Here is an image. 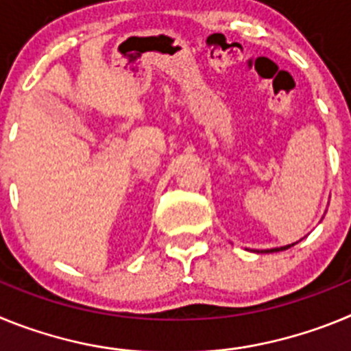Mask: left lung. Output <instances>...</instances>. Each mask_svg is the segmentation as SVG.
<instances>
[{
	"instance_id": "obj_1",
	"label": "left lung",
	"mask_w": 351,
	"mask_h": 351,
	"mask_svg": "<svg viewBox=\"0 0 351 351\" xmlns=\"http://www.w3.org/2000/svg\"><path fill=\"white\" fill-rule=\"evenodd\" d=\"M295 244H297V243L287 244V246H281V247H271V250H262V251H265V253H269V251H285V250H288V247L295 246Z\"/></svg>"
}]
</instances>
